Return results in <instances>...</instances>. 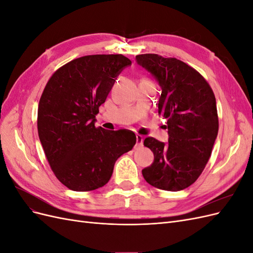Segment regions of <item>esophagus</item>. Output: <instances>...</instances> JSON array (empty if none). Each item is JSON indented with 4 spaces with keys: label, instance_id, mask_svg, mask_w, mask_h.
Listing matches in <instances>:
<instances>
[{
    "label": "esophagus",
    "instance_id": "obj_1",
    "mask_svg": "<svg viewBox=\"0 0 253 253\" xmlns=\"http://www.w3.org/2000/svg\"><path fill=\"white\" fill-rule=\"evenodd\" d=\"M136 148H141L143 145V137L141 135H136Z\"/></svg>",
    "mask_w": 253,
    "mask_h": 253
}]
</instances>
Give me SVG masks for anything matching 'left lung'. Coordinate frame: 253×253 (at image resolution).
Segmentation results:
<instances>
[{
  "instance_id": "1",
  "label": "left lung",
  "mask_w": 253,
  "mask_h": 253,
  "mask_svg": "<svg viewBox=\"0 0 253 253\" xmlns=\"http://www.w3.org/2000/svg\"><path fill=\"white\" fill-rule=\"evenodd\" d=\"M136 62L158 82V113L168 120V142L148 137L154 162L142 170L151 186L180 191L198 178L210 158L218 132L216 100L210 85L194 68L176 58L156 53L136 56Z\"/></svg>"
}]
</instances>
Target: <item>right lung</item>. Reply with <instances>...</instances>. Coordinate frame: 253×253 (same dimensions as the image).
I'll use <instances>...</instances> for the list:
<instances>
[{
	"instance_id": "right-lung-1",
	"label": "right lung",
	"mask_w": 253,
	"mask_h": 253,
	"mask_svg": "<svg viewBox=\"0 0 253 253\" xmlns=\"http://www.w3.org/2000/svg\"><path fill=\"white\" fill-rule=\"evenodd\" d=\"M122 55L75 59L51 76L38 108V133L56 177L78 192L108 183L116 160L136 143L132 132L96 127V115L119 74Z\"/></svg>"
}]
</instances>
